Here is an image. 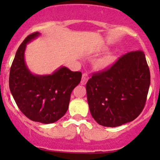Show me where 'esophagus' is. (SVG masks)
<instances>
[{
  "label": "esophagus",
  "mask_w": 160,
  "mask_h": 160,
  "mask_svg": "<svg viewBox=\"0 0 160 160\" xmlns=\"http://www.w3.org/2000/svg\"><path fill=\"white\" fill-rule=\"evenodd\" d=\"M88 80H89V75L86 74V73H84V74H82V80H81V84H82V85H85V84L86 83V82L88 81Z\"/></svg>",
  "instance_id": "34e87169"
}]
</instances>
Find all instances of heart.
Instances as JSON below:
<instances>
[{
    "label": "heart",
    "mask_w": 160,
    "mask_h": 160,
    "mask_svg": "<svg viewBox=\"0 0 160 160\" xmlns=\"http://www.w3.org/2000/svg\"><path fill=\"white\" fill-rule=\"evenodd\" d=\"M113 60V56H112V55H107V56L103 57L102 59H100V61L98 62V65L102 68L106 67V66H108L109 64H111Z\"/></svg>",
    "instance_id": "heart-1"
}]
</instances>
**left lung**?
<instances>
[{
    "label": "left lung",
    "instance_id": "left-lung-1",
    "mask_svg": "<svg viewBox=\"0 0 160 160\" xmlns=\"http://www.w3.org/2000/svg\"><path fill=\"white\" fill-rule=\"evenodd\" d=\"M150 83L143 51L129 52L86 83L88 104L99 125L117 127L131 122L144 109Z\"/></svg>",
    "mask_w": 160,
    "mask_h": 160
}]
</instances>
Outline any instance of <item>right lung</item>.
Wrapping results in <instances>:
<instances>
[{
	"mask_svg": "<svg viewBox=\"0 0 160 160\" xmlns=\"http://www.w3.org/2000/svg\"><path fill=\"white\" fill-rule=\"evenodd\" d=\"M33 33L24 40L10 68L9 86L20 111L34 122L49 124L62 118L68 109L71 92L80 83V71L60 67L52 74L37 75L25 61L27 43L40 36Z\"/></svg>",
	"mask_w": 160,
	"mask_h": 160,
	"instance_id": "right-lung-1",
	"label": "right lung"
}]
</instances>
